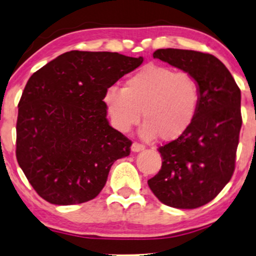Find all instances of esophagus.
<instances>
[{"label":"esophagus","instance_id":"1","mask_svg":"<svg viewBox=\"0 0 256 256\" xmlns=\"http://www.w3.org/2000/svg\"><path fill=\"white\" fill-rule=\"evenodd\" d=\"M146 146L141 144V143H138V142H134L132 144V152H142V150H144Z\"/></svg>","mask_w":256,"mask_h":256}]
</instances>
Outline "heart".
<instances>
[{
  "mask_svg": "<svg viewBox=\"0 0 256 256\" xmlns=\"http://www.w3.org/2000/svg\"><path fill=\"white\" fill-rule=\"evenodd\" d=\"M114 127L127 132L141 120V135L174 141L190 128L200 102L194 76L160 65H146L128 76L122 88L110 87L104 96Z\"/></svg>",
  "mask_w": 256,
  "mask_h": 256,
  "instance_id": "obj_1",
  "label": "heart"
}]
</instances>
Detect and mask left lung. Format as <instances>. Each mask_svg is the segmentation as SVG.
<instances>
[{
    "instance_id": "left-lung-1",
    "label": "left lung",
    "mask_w": 256,
    "mask_h": 256,
    "mask_svg": "<svg viewBox=\"0 0 256 256\" xmlns=\"http://www.w3.org/2000/svg\"><path fill=\"white\" fill-rule=\"evenodd\" d=\"M152 56L194 76L200 102L190 128L158 148L162 168L148 185L168 206L200 208L218 196L236 169L242 124L240 88L226 66L210 54L158 48Z\"/></svg>"
}]
</instances>
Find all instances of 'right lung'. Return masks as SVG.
Instances as JSON below:
<instances>
[{"mask_svg":"<svg viewBox=\"0 0 256 256\" xmlns=\"http://www.w3.org/2000/svg\"><path fill=\"white\" fill-rule=\"evenodd\" d=\"M143 58L70 51L28 80L18 104L16 158L34 191L54 205L96 198L132 141L107 120L106 90Z\"/></svg>","mask_w":256,"mask_h":256,"instance_id":"right-lung-1","label":"right lung"}]
</instances>
